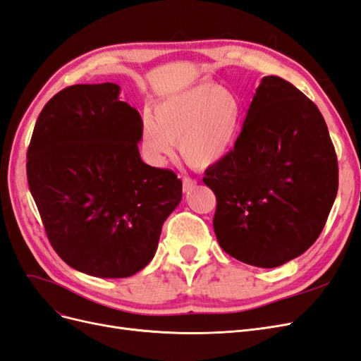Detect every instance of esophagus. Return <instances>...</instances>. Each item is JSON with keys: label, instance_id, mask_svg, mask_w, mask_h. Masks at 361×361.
Instances as JSON below:
<instances>
[{"label": "esophagus", "instance_id": "esophagus-1", "mask_svg": "<svg viewBox=\"0 0 361 361\" xmlns=\"http://www.w3.org/2000/svg\"><path fill=\"white\" fill-rule=\"evenodd\" d=\"M183 192H190L195 188V185H197V182H195L194 179L191 178H183Z\"/></svg>", "mask_w": 361, "mask_h": 361}]
</instances>
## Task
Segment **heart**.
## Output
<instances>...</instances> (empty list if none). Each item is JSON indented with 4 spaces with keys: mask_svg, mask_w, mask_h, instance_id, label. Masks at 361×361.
<instances>
[{
    "mask_svg": "<svg viewBox=\"0 0 361 361\" xmlns=\"http://www.w3.org/2000/svg\"><path fill=\"white\" fill-rule=\"evenodd\" d=\"M244 118L239 97L216 82H199L158 102L154 117L141 120L140 145L155 167L166 164L178 145L192 167H209L231 152Z\"/></svg>",
    "mask_w": 361,
    "mask_h": 361,
    "instance_id": "obj_1",
    "label": "heart"
}]
</instances>
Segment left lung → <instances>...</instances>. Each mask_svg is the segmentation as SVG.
<instances>
[{
  "label": "left lung",
  "instance_id": "8db88e82",
  "mask_svg": "<svg viewBox=\"0 0 361 361\" xmlns=\"http://www.w3.org/2000/svg\"><path fill=\"white\" fill-rule=\"evenodd\" d=\"M321 111L297 87L264 76L235 149L206 170L214 231L227 255L259 268L298 257L318 239L338 187Z\"/></svg>",
  "mask_w": 361,
  "mask_h": 361
}]
</instances>
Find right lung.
<instances>
[{
  "mask_svg": "<svg viewBox=\"0 0 361 361\" xmlns=\"http://www.w3.org/2000/svg\"><path fill=\"white\" fill-rule=\"evenodd\" d=\"M118 94L113 82L61 90L43 106L27 152L51 245L73 269L101 279L143 269L182 200L176 174L141 161V116Z\"/></svg>",
  "mask_w": 361,
  "mask_h": 361,
  "instance_id": "add662e5",
  "label": "right lung"
}]
</instances>
